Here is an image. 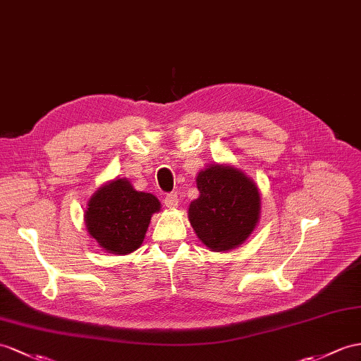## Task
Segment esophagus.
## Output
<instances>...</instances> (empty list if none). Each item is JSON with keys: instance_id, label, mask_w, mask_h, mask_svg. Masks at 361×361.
Instances as JSON below:
<instances>
[{"instance_id": "34e87169", "label": "esophagus", "mask_w": 361, "mask_h": 361, "mask_svg": "<svg viewBox=\"0 0 361 361\" xmlns=\"http://www.w3.org/2000/svg\"><path fill=\"white\" fill-rule=\"evenodd\" d=\"M164 204H165L166 208H170V209L178 208V205H179L178 195H176V192H171V195H166L165 199H164Z\"/></svg>"}]
</instances>
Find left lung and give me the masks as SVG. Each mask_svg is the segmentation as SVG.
Returning a JSON list of instances; mask_svg holds the SVG:
<instances>
[{
	"label": "left lung",
	"mask_w": 361,
	"mask_h": 361,
	"mask_svg": "<svg viewBox=\"0 0 361 361\" xmlns=\"http://www.w3.org/2000/svg\"><path fill=\"white\" fill-rule=\"evenodd\" d=\"M196 182L200 195L190 204L188 219L199 240L214 252L240 247L260 217L256 182L242 170L221 164L202 170Z\"/></svg>",
	"instance_id": "1"
}]
</instances>
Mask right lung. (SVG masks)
I'll use <instances>...</instances> for the list:
<instances>
[{"label": "right lung", "mask_w": 361, "mask_h": 361, "mask_svg": "<svg viewBox=\"0 0 361 361\" xmlns=\"http://www.w3.org/2000/svg\"><path fill=\"white\" fill-rule=\"evenodd\" d=\"M159 209L156 196L136 191L127 179H114L90 197L84 217L99 247L122 256L142 245L152 216Z\"/></svg>", "instance_id": "1"}]
</instances>
